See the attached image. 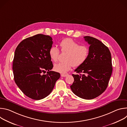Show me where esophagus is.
Wrapping results in <instances>:
<instances>
[{"label": "esophagus", "instance_id": "esophagus-1", "mask_svg": "<svg viewBox=\"0 0 127 127\" xmlns=\"http://www.w3.org/2000/svg\"><path fill=\"white\" fill-rule=\"evenodd\" d=\"M68 75V74H61V76L62 77H66V76H67Z\"/></svg>", "mask_w": 127, "mask_h": 127}]
</instances>
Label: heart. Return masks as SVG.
<instances>
[{"instance_id": "b5f03b06", "label": "heart", "mask_w": 127, "mask_h": 127, "mask_svg": "<svg viewBox=\"0 0 127 127\" xmlns=\"http://www.w3.org/2000/svg\"><path fill=\"white\" fill-rule=\"evenodd\" d=\"M62 52L66 53L64 62L55 64L54 69L61 73H66L74 66L78 67L84 63L87 59L89 49L85 45H79V43L70 38L63 40L60 43ZM49 56L54 62L58 60L59 50L56 47H52L49 50Z\"/></svg>"}]
</instances>
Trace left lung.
<instances>
[{
  "label": "left lung",
  "mask_w": 127,
  "mask_h": 127,
  "mask_svg": "<svg viewBox=\"0 0 127 127\" xmlns=\"http://www.w3.org/2000/svg\"><path fill=\"white\" fill-rule=\"evenodd\" d=\"M83 38L90 45L88 55L74 70L78 74H72L74 82L70 88L77 96L92 99L107 87L113 71L112 57L109 49L101 41L90 36Z\"/></svg>",
  "instance_id": "8db88e82"
}]
</instances>
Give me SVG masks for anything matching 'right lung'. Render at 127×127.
I'll list each match as a JSON object with an SVG mask.
<instances>
[{
	"mask_svg": "<svg viewBox=\"0 0 127 127\" xmlns=\"http://www.w3.org/2000/svg\"><path fill=\"white\" fill-rule=\"evenodd\" d=\"M52 44L50 36L38 34L23 40L15 49L12 64L14 81L32 99L49 95L60 77L58 72L50 71L53 65L49 52Z\"/></svg>",
	"mask_w": 127,
	"mask_h": 127,
	"instance_id": "obj_1",
	"label": "right lung"
}]
</instances>
